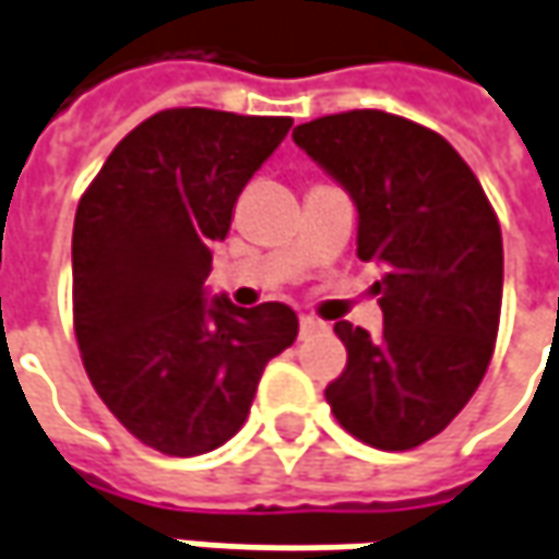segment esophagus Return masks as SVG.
Returning <instances> with one entry per match:
<instances>
[{
	"mask_svg": "<svg viewBox=\"0 0 559 559\" xmlns=\"http://www.w3.org/2000/svg\"><path fill=\"white\" fill-rule=\"evenodd\" d=\"M322 329V322L319 319H312V316H300V335H312V332H319Z\"/></svg>",
	"mask_w": 559,
	"mask_h": 559,
	"instance_id": "34e87169",
	"label": "esophagus"
}]
</instances>
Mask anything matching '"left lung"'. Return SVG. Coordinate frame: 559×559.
<instances>
[{"label":"left lung","mask_w":559,"mask_h":559,"mask_svg":"<svg viewBox=\"0 0 559 559\" xmlns=\"http://www.w3.org/2000/svg\"><path fill=\"white\" fill-rule=\"evenodd\" d=\"M294 142L350 192L357 255L382 265V335L335 322L347 367L325 402L360 443L414 449L468 405L493 357L500 221L459 151L405 116H319L294 129Z\"/></svg>","instance_id":"1"}]
</instances>
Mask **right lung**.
<instances>
[{
	"label": "right lung",
	"mask_w": 559,
	"mask_h": 559,
	"mask_svg": "<svg viewBox=\"0 0 559 559\" xmlns=\"http://www.w3.org/2000/svg\"><path fill=\"white\" fill-rule=\"evenodd\" d=\"M290 116L174 107L135 126L84 189L72 230V319L91 385L164 455H202L247 420L297 312L205 304L212 247Z\"/></svg>",
	"instance_id": "1"
}]
</instances>
